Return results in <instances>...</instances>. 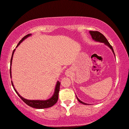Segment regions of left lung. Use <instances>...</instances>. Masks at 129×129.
<instances>
[{"label": "left lung", "instance_id": "obj_1", "mask_svg": "<svg viewBox=\"0 0 129 129\" xmlns=\"http://www.w3.org/2000/svg\"><path fill=\"white\" fill-rule=\"evenodd\" d=\"M89 32H90V35H91L92 39H93V40H94L95 41L101 42V43H104L105 44V45H106L107 46H108V47L110 48L111 50H112V52L114 53V55H115L114 49H113L112 46H111L110 44H109L108 41L107 39H106V38H105L103 34L100 33V32H99V31H93V30H90V31H89ZM76 98H77V100H78V101L79 102V103L83 104H84V105L87 104H86V103H83V102H82V101H80V100L77 97H76Z\"/></svg>", "mask_w": 129, "mask_h": 129}]
</instances>
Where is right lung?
<instances>
[{
  "mask_svg": "<svg viewBox=\"0 0 129 129\" xmlns=\"http://www.w3.org/2000/svg\"><path fill=\"white\" fill-rule=\"evenodd\" d=\"M31 35V34H28L26 35V36H25L19 42V43L17 46H16V47H17L18 46V45L21 43V42L24 40V39H25L26 38H27L29 36H30ZM14 49L13 51V54H12V56H11V61H10V65H11V64H12V59H13V54H14V52L15 51ZM10 78H11V67L10 68ZM11 84H12V86L14 89L15 90V91L16 92V93L18 94L19 97H20V99L22 100L26 104H27L29 106H30V107L32 108H37V109H44V108H49L53 106L55 104V103H57V101H58V93L59 91V86H60V82H57L56 85H55V91L54 93V94L53 95L52 97H51L50 99L47 100H27L24 99L22 97H21L19 94L18 93V92L17 91V90H15V89L14 87V85H13V83L12 81H11Z\"/></svg>",
  "mask_w": 129,
  "mask_h": 129,
  "instance_id": "1",
  "label": "right lung"
}]
</instances>
